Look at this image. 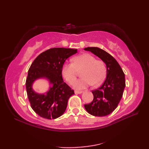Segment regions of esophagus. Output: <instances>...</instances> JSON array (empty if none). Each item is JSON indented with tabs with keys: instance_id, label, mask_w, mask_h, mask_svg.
Returning a JSON list of instances; mask_svg holds the SVG:
<instances>
[{
	"instance_id": "esophagus-1",
	"label": "esophagus",
	"mask_w": 149,
	"mask_h": 149,
	"mask_svg": "<svg viewBox=\"0 0 149 149\" xmlns=\"http://www.w3.org/2000/svg\"><path fill=\"white\" fill-rule=\"evenodd\" d=\"M75 94H81V93H82L83 92V91H77V90H75Z\"/></svg>"
}]
</instances>
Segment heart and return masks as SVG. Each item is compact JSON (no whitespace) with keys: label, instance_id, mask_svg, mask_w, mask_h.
<instances>
[{"label":"heart","instance_id":"heart-1","mask_svg":"<svg viewBox=\"0 0 149 149\" xmlns=\"http://www.w3.org/2000/svg\"><path fill=\"white\" fill-rule=\"evenodd\" d=\"M73 63H65L62 66V75L69 84H72L76 79L79 72L81 78L73 84L77 90H83L92 84L93 86L101 84L105 79L106 67L104 63L89 54H84L75 57Z\"/></svg>","mask_w":149,"mask_h":149}]
</instances>
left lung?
Returning a JSON list of instances; mask_svg holds the SVG:
<instances>
[{
	"mask_svg": "<svg viewBox=\"0 0 149 149\" xmlns=\"http://www.w3.org/2000/svg\"><path fill=\"white\" fill-rule=\"evenodd\" d=\"M90 51L102 60L106 66V78L102 86L92 91L93 100L84 108L90 115L105 116L115 110L121 100L125 87V74L116 59L105 50L98 47H87Z\"/></svg>",
	"mask_w": 149,
	"mask_h": 149,
	"instance_id": "8db88e82",
	"label": "left lung"
}]
</instances>
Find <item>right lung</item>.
I'll list each match as a JSON object with an SVG mask.
<instances>
[{
	"mask_svg": "<svg viewBox=\"0 0 149 149\" xmlns=\"http://www.w3.org/2000/svg\"><path fill=\"white\" fill-rule=\"evenodd\" d=\"M77 49L52 48L42 52L34 59L28 71L26 86L31 107L37 115L46 119H56L65 113L69 98L74 94L62 78V66ZM39 79L48 81L47 92L38 93L32 88Z\"/></svg>",
	"mask_w": 149,
	"mask_h": 149,
	"instance_id": "obj_1",
	"label": "right lung"
}]
</instances>
